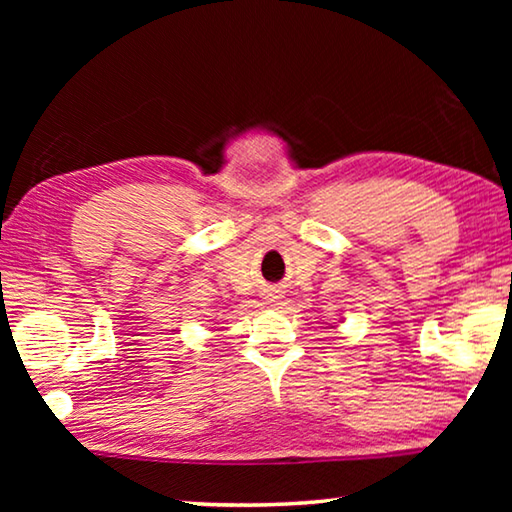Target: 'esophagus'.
<instances>
[{
    "instance_id": "esophagus-1",
    "label": "esophagus",
    "mask_w": 512,
    "mask_h": 512,
    "mask_svg": "<svg viewBox=\"0 0 512 512\" xmlns=\"http://www.w3.org/2000/svg\"><path fill=\"white\" fill-rule=\"evenodd\" d=\"M266 300H268V302H277V300H280V291H273V289H271V291L266 293Z\"/></svg>"
}]
</instances>
